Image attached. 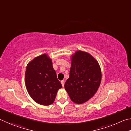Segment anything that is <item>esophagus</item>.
I'll list each match as a JSON object with an SVG mask.
<instances>
[{
	"mask_svg": "<svg viewBox=\"0 0 131 131\" xmlns=\"http://www.w3.org/2000/svg\"><path fill=\"white\" fill-rule=\"evenodd\" d=\"M64 83H65V82H64V81H61V83L62 84V86H63V87H64Z\"/></svg>",
	"mask_w": 131,
	"mask_h": 131,
	"instance_id": "1",
	"label": "esophagus"
}]
</instances>
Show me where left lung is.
I'll list each match as a JSON object with an SVG mask.
<instances>
[{
	"mask_svg": "<svg viewBox=\"0 0 131 131\" xmlns=\"http://www.w3.org/2000/svg\"><path fill=\"white\" fill-rule=\"evenodd\" d=\"M70 58V77L64 88L73 102L82 104L97 93L101 82V70L97 60L88 52L77 50Z\"/></svg>",
	"mask_w": 131,
	"mask_h": 131,
	"instance_id": "obj_1",
	"label": "left lung"
}]
</instances>
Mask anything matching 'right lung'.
Instances as JSON below:
<instances>
[{
  "instance_id": "obj_1",
  "label": "right lung",
  "mask_w": 131,
  "mask_h": 131,
  "mask_svg": "<svg viewBox=\"0 0 131 131\" xmlns=\"http://www.w3.org/2000/svg\"><path fill=\"white\" fill-rule=\"evenodd\" d=\"M25 85L31 98L37 104L48 106L54 102L62 88L53 68L52 60L47 53L36 57L27 64Z\"/></svg>"
}]
</instances>
